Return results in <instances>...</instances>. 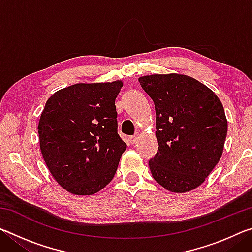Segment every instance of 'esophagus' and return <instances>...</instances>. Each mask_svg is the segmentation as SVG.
<instances>
[{"mask_svg":"<svg viewBox=\"0 0 252 252\" xmlns=\"http://www.w3.org/2000/svg\"><path fill=\"white\" fill-rule=\"evenodd\" d=\"M129 141H130L131 144H134L136 141H138V134H134V135L129 136Z\"/></svg>","mask_w":252,"mask_h":252,"instance_id":"obj_1","label":"esophagus"}]
</instances>
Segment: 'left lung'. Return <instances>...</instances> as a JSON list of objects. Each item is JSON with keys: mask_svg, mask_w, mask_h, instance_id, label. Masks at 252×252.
Returning <instances> with one entry per match:
<instances>
[{"mask_svg": "<svg viewBox=\"0 0 252 252\" xmlns=\"http://www.w3.org/2000/svg\"><path fill=\"white\" fill-rule=\"evenodd\" d=\"M156 108L159 149L149 161L155 180L171 192L195 189L218 163L228 122L219 97L183 74L139 78Z\"/></svg>", "mask_w": 252, "mask_h": 252, "instance_id": "1", "label": "left lung"}]
</instances>
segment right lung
Masks as SVG:
<instances>
[{"instance_id": "obj_1", "label": "right lung", "mask_w": 252, "mask_h": 252, "mask_svg": "<svg viewBox=\"0 0 252 252\" xmlns=\"http://www.w3.org/2000/svg\"><path fill=\"white\" fill-rule=\"evenodd\" d=\"M122 81L78 83L46 101L39 122L42 156L63 189L94 194L112 180L126 144L118 134Z\"/></svg>"}]
</instances>
